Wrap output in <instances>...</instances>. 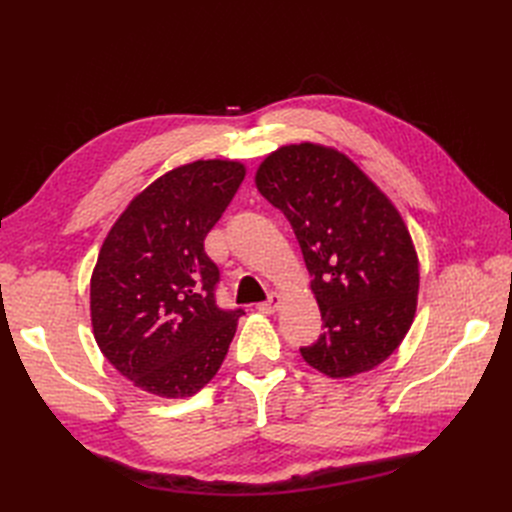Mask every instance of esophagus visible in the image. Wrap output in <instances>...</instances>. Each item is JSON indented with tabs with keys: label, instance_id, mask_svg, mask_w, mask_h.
Here are the masks:
<instances>
[{
	"label": "esophagus",
	"instance_id": "obj_1",
	"mask_svg": "<svg viewBox=\"0 0 512 512\" xmlns=\"http://www.w3.org/2000/svg\"><path fill=\"white\" fill-rule=\"evenodd\" d=\"M280 305H282V299L277 297V294H271V297H269L267 301L258 303V309H260L262 314H275L277 309H280Z\"/></svg>",
	"mask_w": 512,
	"mask_h": 512
}]
</instances>
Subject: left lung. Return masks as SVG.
<instances>
[{"mask_svg": "<svg viewBox=\"0 0 512 512\" xmlns=\"http://www.w3.org/2000/svg\"><path fill=\"white\" fill-rule=\"evenodd\" d=\"M254 181L286 215L314 277L324 333L301 348L305 363L329 378L384 363L412 327L421 280L391 198L346 153L318 143L275 149Z\"/></svg>", "mask_w": 512, "mask_h": 512, "instance_id": "obj_1", "label": "left lung"}]
</instances>
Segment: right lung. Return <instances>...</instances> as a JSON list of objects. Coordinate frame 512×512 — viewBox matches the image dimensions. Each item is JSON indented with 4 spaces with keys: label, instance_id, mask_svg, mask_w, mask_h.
<instances>
[{
    "label": "right lung",
    "instance_id": "add662e5",
    "mask_svg": "<svg viewBox=\"0 0 512 512\" xmlns=\"http://www.w3.org/2000/svg\"><path fill=\"white\" fill-rule=\"evenodd\" d=\"M245 177L237 160L177 166L136 194L108 230L89 284L96 344L123 378L192 397L218 374L243 309H220L205 237Z\"/></svg>",
    "mask_w": 512,
    "mask_h": 512
}]
</instances>
